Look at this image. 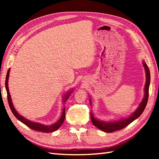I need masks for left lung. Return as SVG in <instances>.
<instances>
[{"label":"left lung","instance_id":"1","mask_svg":"<svg viewBox=\"0 0 159 159\" xmlns=\"http://www.w3.org/2000/svg\"><path fill=\"white\" fill-rule=\"evenodd\" d=\"M143 66L144 67L145 72H146V84L144 87V96L143 98L141 100L139 105L138 106L137 109L134 112L130 115L129 116L121 117L119 120H100L98 118L96 117L93 114L92 111H91V120L94 126H96L98 128H99L101 130H102L105 133H112V132L116 131L118 130L122 129V128L127 126L128 124H130L131 122H133L134 120H135L139 117L145 109L146 107L148 99V92H149V87L150 83V73L148 67L145 61L143 60ZM89 102L91 107L92 106V102L91 98H89Z\"/></svg>","mask_w":159,"mask_h":159}]
</instances>
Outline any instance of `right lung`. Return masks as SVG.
<instances>
[{
  "label": "right lung",
  "instance_id": "1",
  "mask_svg": "<svg viewBox=\"0 0 159 159\" xmlns=\"http://www.w3.org/2000/svg\"><path fill=\"white\" fill-rule=\"evenodd\" d=\"M9 73H10V68L8 70L7 73V76H6V80H5V87H6V91H7V99H8V102H9V105L10 109H11L13 114L14 115V116L18 119L19 121H21L24 124H25L26 126H27L30 128H31L32 130H38V131H41L43 132V133H52V132H54L57 130L58 128L61 126L62 124L63 123L64 120H65V117H66V108L65 107H63V110H62V113L61 116L59 120L57 121V122L54 123L52 124H50V125H45L43 124L42 123H39V122H36V121H33L29 120L28 119H26L25 117H23L21 115L19 114L15 109L14 106H13V104L12 102V99L11 95H10L9 93V87H8V80H9ZM74 89H72L71 90L67 92L66 93H64V96H63V103L65 104L67 100L69 98L70 96L71 95V93L73 92ZM64 105V104H63Z\"/></svg>",
  "mask_w": 159,
  "mask_h": 159
}]
</instances>
